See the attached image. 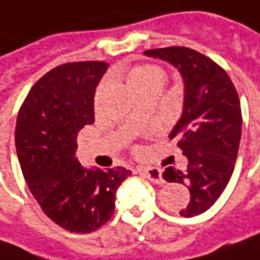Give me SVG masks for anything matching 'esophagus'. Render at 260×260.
Here are the masks:
<instances>
[{"mask_svg":"<svg viewBox=\"0 0 260 260\" xmlns=\"http://www.w3.org/2000/svg\"><path fill=\"white\" fill-rule=\"evenodd\" d=\"M143 174H144L147 179H150L154 184H163L165 182V179L161 176V171L159 168H147V169L143 171Z\"/></svg>","mask_w":260,"mask_h":260,"instance_id":"1","label":"esophagus"}]
</instances>
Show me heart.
Here are the masks:
<instances>
[{"instance_id": "1", "label": "heart", "mask_w": 260, "mask_h": 260, "mask_svg": "<svg viewBox=\"0 0 260 260\" xmlns=\"http://www.w3.org/2000/svg\"><path fill=\"white\" fill-rule=\"evenodd\" d=\"M165 72L161 68L156 64H138L135 68H132L128 73V82L132 86V89H140L143 86L151 84H159L165 82Z\"/></svg>"}]
</instances>
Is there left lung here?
Here are the masks:
<instances>
[{
    "mask_svg": "<svg viewBox=\"0 0 260 260\" xmlns=\"http://www.w3.org/2000/svg\"><path fill=\"white\" fill-rule=\"evenodd\" d=\"M145 54L169 61L184 78V112L171 138L178 140L188 166L185 171L169 166L163 178L188 184L191 200L181 215L191 218L219 199L234 172L243 122L240 99L228 73L205 54L187 47L154 48Z\"/></svg>",
    "mask_w": 260,
    "mask_h": 260,
    "instance_id": "left-lung-1",
    "label": "left lung"
}]
</instances>
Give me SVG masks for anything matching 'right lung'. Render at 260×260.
<instances>
[{
    "label": "right lung",
    "mask_w": 260,
    "mask_h": 260,
    "mask_svg": "<svg viewBox=\"0 0 260 260\" xmlns=\"http://www.w3.org/2000/svg\"><path fill=\"white\" fill-rule=\"evenodd\" d=\"M106 61H73L47 72L17 115L16 148L24 181L44 213L70 233H92L115 213L125 168L86 169L75 157L78 132L94 123Z\"/></svg>",
    "instance_id": "1"
}]
</instances>
